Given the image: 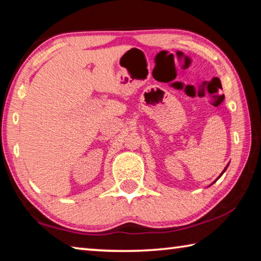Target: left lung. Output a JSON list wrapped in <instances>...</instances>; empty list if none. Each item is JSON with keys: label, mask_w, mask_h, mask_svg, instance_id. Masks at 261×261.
<instances>
[{"label": "left lung", "mask_w": 261, "mask_h": 261, "mask_svg": "<svg viewBox=\"0 0 261 261\" xmlns=\"http://www.w3.org/2000/svg\"><path fill=\"white\" fill-rule=\"evenodd\" d=\"M227 168H228V166H227V167H226V168H224V170H223V171H222V174H223V173H224V171H226V169H227ZM222 174H221V175H220V176H219V177H218V178H220V177H221V176H222ZM213 183H214V182H213Z\"/></svg>", "instance_id": "left-lung-1"}]
</instances>
